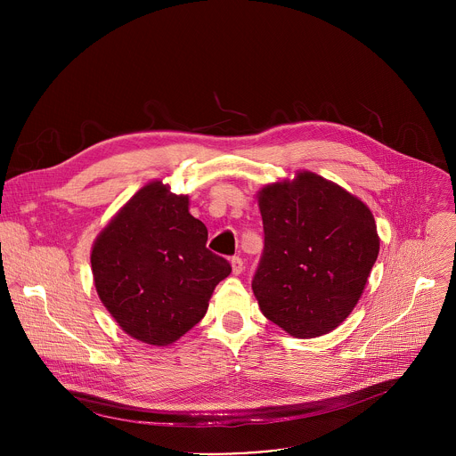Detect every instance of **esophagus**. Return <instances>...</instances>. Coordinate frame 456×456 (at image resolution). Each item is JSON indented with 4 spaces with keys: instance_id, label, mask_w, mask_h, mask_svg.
Masks as SVG:
<instances>
[{
    "instance_id": "esophagus-1",
    "label": "esophagus",
    "mask_w": 456,
    "mask_h": 456,
    "mask_svg": "<svg viewBox=\"0 0 456 456\" xmlns=\"http://www.w3.org/2000/svg\"><path fill=\"white\" fill-rule=\"evenodd\" d=\"M231 267H232V274H234V276H240V274L243 273V262H241V257L234 256V257L231 259Z\"/></svg>"
}]
</instances>
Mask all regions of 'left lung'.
Segmentation results:
<instances>
[{
    "mask_svg": "<svg viewBox=\"0 0 456 456\" xmlns=\"http://www.w3.org/2000/svg\"><path fill=\"white\" fill-rule=\"evenodd\" d=\"M265 248L252 280L259 310L289 336L319 338L352 314L379 256L370 208L312 171L257 191Z\"/></svg>",
    "mask_w": 456,
    "mask_h": 456,
    "instance_id": "8db88e82",
    "label": "left lung"
}]
</instances>
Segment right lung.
<instances>
[{"label":"right lung","mask_w":456,"mask_h":456,"mask_svg":"<svg viewBox=\"0 0 456 456\" xmlns=\"http://www.w3.org/2000/svg\"><path fill=\"white\" fill-rule=\"evenodd\" d=\"M208 227L187 194L153 180L97 234L90 262L95 290L134 339L167 346L206 315L215 287L231 274L208 247Z\"/></svg>","instance_id":"1"}]
</instances>
